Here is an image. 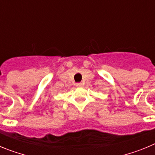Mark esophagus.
Masks as SVG:
<instances>
[{
	"instance_id": "34e87169",
	"label": "esophagus",
	"mask_w": 155,
	"mask_h": 155,
	"mask_svg": "<svg viewBox=\"0 0 155 155\" xmlns=\"http://www.w3.org/2000/svg\"><path fill=\"white\" fill-rule=\"evenodd\" d=\"M76 85L78 87H82V86L84 85V83H82V82H80V83H77Z\"/></svg>"
}]
</instances>
